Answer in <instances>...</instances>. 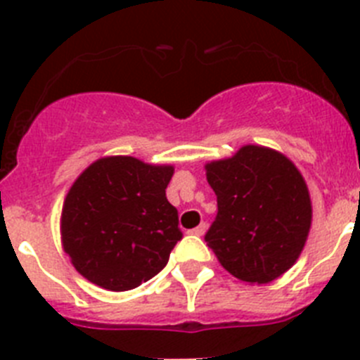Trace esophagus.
Listing matches in <instances>:
<instances>
[{"label":"esophagus","mask_w":360,"mask_h":360,"mask_svg":"<svg viewBox=\"0 0 360 360\" xmlns=\"http://www.w3.org/2000/svg\"><path fill=\"white\" fill-rule=\"evenodd\" d=\"M203 232H205V221H202V224H200L198 227L193 229V231H191V234H195V236H202Z\"/></svg>","instance_id":"34e87169"}]
</instances>
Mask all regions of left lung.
I'll list each match as a JSON object with an SVG mask.
<instances>
[{
  "mask_svg": "<svg viewBox=\"0 0 360 360\" xmlns=\"http://www.w3.org/2000/svg\"><path fill=\"white\" fill-rule=\"evenodd\" d=\"M205 169L218 202L205 241L224 269L257 285L285 274L311 224L310 195L297 167L274 149L245 146Z\"/></svg>",
  "mask_w": 360,
  "mask_h": 360,
  "instance_id": "left-lung-1",
  "label": "left lung"
}]
</instances>
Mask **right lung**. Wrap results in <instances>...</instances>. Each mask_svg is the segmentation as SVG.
<instances>
[{
    "mask_svg": "<svg viewBox=\"0 0 360 360\" xmlns=\"http://www.w3.org/2000/svg\"><path fill=\"white\" fill-rule=\"evenodd\" d=\"M171 165L108 157L75 180L63 205L66 254L79 274L113 292L160 272L182 240L178 211L165 198Z\"/></svg>",
    "mask_w": 360,
    "mask_h": 360,
    "instance_id": "right-lung-1",
    "label": "right lung"
}]
</instances>
